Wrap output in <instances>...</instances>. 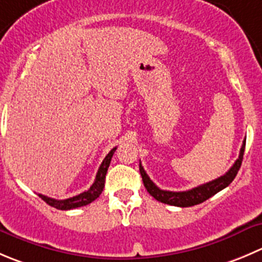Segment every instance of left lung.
Instances as JSON below:
<instances>
[{
	"instance_id": "left-lung-1",
	"label": "left lung",
	"mask_w": 262,
	"mask_h": 262,
	"mask_svg": "<svg viewBox=\"0 0 262 262\" xmlns=\"http://www.w3.org/2000/svg\"><path fill=\"white\" fill-rule=\"evenodd\" d=\"M246 147V139L243 141L242 147H241L239 157L237 159V161L234 162L232 167L225 172L224 175H222L217 179L211 180L209 183H205V184L199 185V187L192 188L189 190H184V192H171V190H162L149 179L148 175L144 171L143 166L139 164V171H141L142 180H143V184L146 187L147 192L154 197L157 201L162 202V204L171 205V206H178V207H189L194 206V205L202 204L204 201L209 200L210 197H212L214 194H216L217 192H220L222 189L227 188L230 183L234 180L235 175H237L238 170H239L241 165H242L243 160V152H245Z\"/></svg>"
}]
</instances>
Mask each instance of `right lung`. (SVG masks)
Here are the masks:
<instances>
[{"mask_svg":"<svg viewBox=\"0 0 262 262\" xmlns=\"http://www.w3.org/2000/svg\"><path fill=\"white\" fill-rule=\"evenodd\" d=\"M116 151L115 148L111 149L110 152L107 154V156L103 159L102 164H101L100 169H98L97 175H96L95 183L91 185V188L88 190H84L80 194L74 195V197H70V199L67 200H55L51 199V197H47V195L43 194H38L46 204H48L50 206L55 207L57 210H72V209H77V207H82L85 206V205L91 204V202L95 201L97 197H100V194L102 193L103 187H105V178H106V172H107L108 166H110L111 162V157H113L114 152Z\"/></svg>","mask_w":262,"mask_h":262,"instance_id":"right-lung-1","label":"right lung"}]
</instances>
